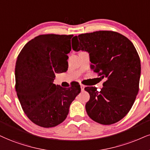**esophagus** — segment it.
<instances>
[{
	"label": "esophagus",
	"instance_id": "obj_1",
	"mask_svg": "<svg viewBox=\"0 0 150 150\" xmlns=\"http://www.w3.org/2000/svg\"><path fill=\"white\" fill-rule=\"evenodd\" d=\"M80 87H81V91H83L84 89H85V86H83V85H81Z\"/></svg>",
	"mask_w": 150,
	"mask_h": 150
}]
</instances>
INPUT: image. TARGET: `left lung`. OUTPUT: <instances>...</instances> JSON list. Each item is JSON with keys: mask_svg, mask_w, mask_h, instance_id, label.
I'll list each match as a JSON object with an SVG mask.
<instances>
[{"mask_svg": "<svg viewBox=\"0 0 150 150\" xmlns=\"http://www.w3.org/2000/svg\"><path fill=\"white\" fill-rule=\"evenodd\" d=\"M74 38V51L89 53L91 69L106 78L100 91L95 87L85 88L90 94L87 113L101 125L117 122L132 108L138 92L141 67L136 48L128 38L112 31H96Z\"/></svg>", "mask_w": 150, "mask_h": 150, "instance_id": "1", "label": "left lung"}]
</instances>
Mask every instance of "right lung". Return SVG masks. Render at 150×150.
<instances>
[{"instance_id":"obj_1","label":"right lung","mask_w":150,"mask_h":150,"mask_svg":"<svg viewBox=\"0 0 150 150\" xmlns=\"http://www.w3.org/2000/svg\"><path fill=\"white\" fill-rule=\"evenodd\" d=\"M73 35H41L24 46L15 66L16 91L27 117L38 126L49 128L66 119L80 85L55 86V74L67 71V54Z\"/></svg>"}]
</instances>
